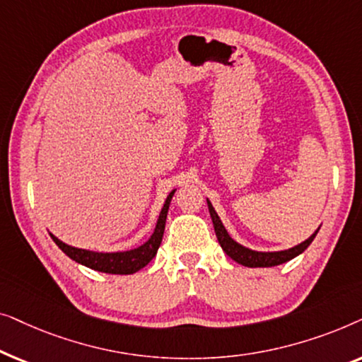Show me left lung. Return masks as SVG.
Instances as JSON below:
<instances>
[{
	"instance_id": "obj_1",
	"label": "left lung",
	"mask_w": 362,
	"mask_h": 362,
	"mask_svg": "<svg viewBox=\"0 0 362 362\" xmlns=\"http://www.w3.org/2000/svg\"><path fill=\"white\" fill-rule=\"evenodd\" d=\"M207 207H209V212H211V217H212V224H214L217 240H219L222 250H224L232 260H235L237 264H240L244 267H252V269H254V267H275V265L285 264V262L295 259L296 255H300L301 252L306 250V247H308L311 242H313V239L320 230L318 229L313 235L308 237V239H306L305 242H301L300 245L291 247V249H288V250L255 252V250L245 249V247L237 244L234 239H230V235L227 234L226 227L222 226L219 216H217V212L214 211V207H212L209 201H207Z\"/></svg>"
}]
</instances>
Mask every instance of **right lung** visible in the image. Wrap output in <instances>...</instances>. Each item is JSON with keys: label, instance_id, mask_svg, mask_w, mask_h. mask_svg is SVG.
<instances>
[{"label": "right lung", "instance_id": "obj_1", "mask_svg": "<svg viewBox=\"0 0 362 362\" xmlns=\"http://www.w3.org/2000/svg\"><path fill=\"white\" fill-rule=\"evenodd\" d=\"M173 194H175V191L170 192V196L166 197V202L160 212V219L156 222L153 235L148 239V242L138 247V249L127 250V252H113V254H100V252L83 250V249H77V247L64 244V242L59 240L57 237H54L52 234L51 237L64 254L71 257L72 260H76L77 264L88 267V269L103 272V274H117V275L135 274V272L150 264L153 257L156 255L158 247H160L161 239H163V232H165L166 216H168V209H170Z\"/></svg>", "mask_w": 362, "mask_h": 362}]
</instances>
